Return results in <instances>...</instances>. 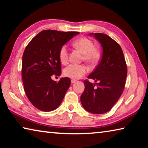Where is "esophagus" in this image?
<instances>
[{"label":"esophagus","mask_w":148,"mask_h":148,"mask_svg":"<svg viewBox=\"0 0 148 148\" xmlns=\"http://www.w3.org/2000/svg\"><path fill=\"white\" fill-rule=\"evenodd\" d=\"M76 82H77V80H76V79H71V82H72V84L76 83Z\"/></svg>","instance_id":"obj_1"}]
</instances>
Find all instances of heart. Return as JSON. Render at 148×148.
<instances>
[{
	"instance_id": "obj_1",
	"label": "heart",
	"mask_w": 148,
	"mask_h": 148,
	"mask_svg": "<svg viewBox=\"0 0 148 148\" xmlns=\"http://www.w3.org/2000/svg\"><path fill=\"white\" fill-rule=\"evenodd\" d=\"M75 48L78 49L84 54L83 59L84 61L91 65L97 64L101 58V53L99 49L94 47V44L90 39L86 37H82L73 43ZM59 58L62 64H66L69 62V50L66 46H62L59 51ZM88 69L84 64H70L64 70L66 76L70 78L78 79L85 74Z\"/></svg>"
}]
</instances>
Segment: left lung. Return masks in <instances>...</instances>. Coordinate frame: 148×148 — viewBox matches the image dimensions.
Segmentation results:
<instances>
[{
	"instance_id": "8db88e82",
	"label": "left lung",
	"mask_w": 148,
	"mask_h": 148,
	"mask_svg": "<svg viewBox=\"0 0 148 148\" xmlns=\"http://www.w3.org/2000/svg\"><path fill=\"white\" fill-rule=\"evenodd\" d=\"M90 36H94L101 45L103 54L99 64L88 77L97 83L84 80L85 90L80 100L86 111L103 114L111 109L123 93L127 67L119 43L104 34L91 33Z\"/></svg>"
}]
</instances>
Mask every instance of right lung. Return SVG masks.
Segmentation results:
<instances>
[{
  "mask_svg": "<svg viewBox=\"0 0 148 148\" xmlns=\"http://www.w3.org/2000/svg\"><path fill=\"white\" fill-rule=\"evenodd\" d=\"M79 32L43 30L33 38L22 57V76L24 91L34 107L42 111L57 109L70 86L69 78L58 82L51 76L61 74L60 48Z\"/></svg>",
  "mask_w": 148,
  "mask_h": 148,
  "instance_id": "obj_1",
  "label": "right lung"
}]
</instances>
